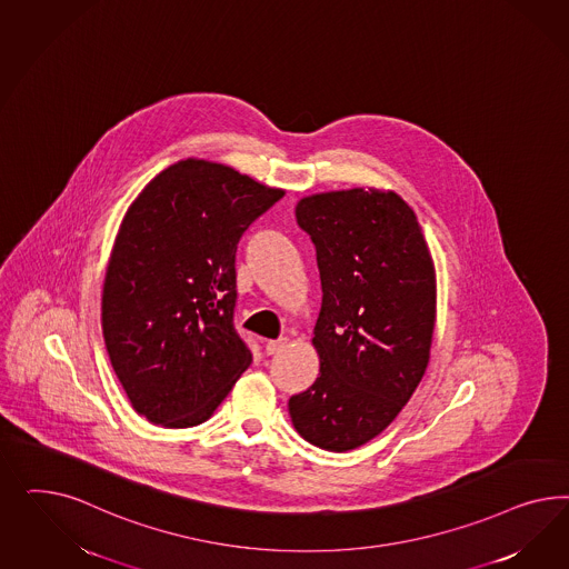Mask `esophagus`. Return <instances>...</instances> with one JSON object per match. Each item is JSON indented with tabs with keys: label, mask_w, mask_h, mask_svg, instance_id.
I'll return each instance as SVG.
<instances>
[{
	"label": "esophagus",
	"mask_w": 569,
	"mask_h": 569,
	"mask_svg": "<svg viewBox=\"0 0 569 569\" xmlns=\"http://www.w3.org/2000/svg\"><path fill=\"white\" fill-rule=\"evenodd\" d=\"M286 346H288V338H279V340H269L267 346H264V350H267V355H277V352H281Z\"/></svg>",
	"instance_id": "34e87169"
}]
</instances>
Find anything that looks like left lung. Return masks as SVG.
Instances as JSON below:
<instances>
[{"label":"left lung","instance_id":"left-lung-1","mask_svg":"<svg viewBox=\"0 0 569 569\" xmlns=\"http://www.w3.org/2000/svg\"><path fill=\"white\" fill-rule=\"evenodd\" d=\"M298 227L317 250L323 302L312 345L319 378L288 402L296 431L345 452L386 430L430 361L436 273L411 207L395 191L302 198Z\"/></svg>","mask_w":569,"mask_h":569}]
</instances>
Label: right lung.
Segmentation results:
<instances>
[{"label":"right lung","mask_w":569,"mask_h":569,"mask_svg":"<svg viewBox=\"0 0 569 569\" xmlns=\"http://www.w3.org/2000/svg\"><path fill=\"white\" fill-rule=\"evenodd\" d=\"M281 196L188 158L127 210L103 279V342L133 409L156 426L207 421L250 367L233 328L236 252Z\"/></svg>","instance_id":"1"}]
</instances>
